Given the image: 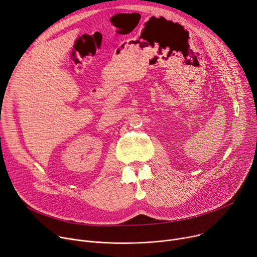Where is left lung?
I'll return each instance as SVG.
<instances>
[{"instance_id":"left-lung-1","label":"left lung","mask_w":257,"mask_h":257,"mask_svg":"<svg viewBox=\"0 0 257 257\" xmlns=\"http://www.w3.org/2000/svg\"><path fill=\"white\" fill-rule=\"evenodd\" d=\"M163 21H165V20H164V19H163Z\"/></svg>"}]
</instances>
